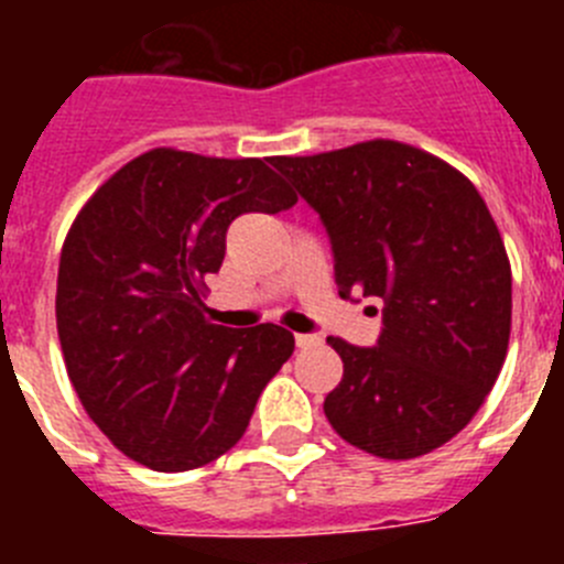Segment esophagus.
<instances>
[{"mask_svg": "<svg viewBox=\"0 0 564 564\" xmlns=\"http://www.w3.org/2000/svg\"><path fill=\"white\" fill-rule=\"evenodd\" d=\"M318 341H322V338L311 336V333H296V347H302V350H307V347H316Z\"/></svg>", "mask_w": 564, "mask_h": 564, "instance_id": "34e87169", "label": "esophagus"}]
</instances>
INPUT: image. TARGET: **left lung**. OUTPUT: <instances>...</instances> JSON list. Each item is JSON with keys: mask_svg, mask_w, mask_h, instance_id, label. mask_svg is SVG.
I'll return each instance as SVG.
<instances>
[{"mask_svg": "<svg viewBox=\"0 0 564 564\" xmlns=\"http://www.w3.org/2000/svg\"><path fill=\"white\" fill-rule=\"evenodd\" d=\"M271 163L325 223L338 293L383 299L378 347L327 338L344 361L327 421L383 460L430 455L477 415L508 352L511 262L486 200L383 138Z\"/></svg>", "mask_w": 564, "mask_h": 564, "instance_id": "1", "label": "left lung"}]
</instances>
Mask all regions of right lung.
<instances>
[{
	"label": "right lung",
	"instance_id": "1",
	"mask_svg": "<svg viewBox=\"0 0 564 564\" xmlns=\"http://www.w3.org/2000/svg\"><path fill=\"white\" fill-rule=\"evenodd\" d=\"M296 194L271 158L158 147L96 188L58 259L56 327L78 401L115 449L154 471H188L246 435L265 383L293 352L279 325H212L206 276L239 214Z\"/></svg>",
	"mask_w": 564,
	"mask_h": 564
}]
</instances>
